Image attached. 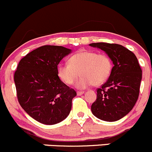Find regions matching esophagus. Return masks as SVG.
<instances>
[{
  "label": "esophagus",
  "instance_id": "obj_1",
  "mask_svg": "<svg viewBox=\"0 0 152 152\" xmlns=\"http://www.w3.org/2000/svg\"><path fill=\"white\" fill-rule=\"evenodd\" d=\"M83 94H84V91H77V94L78 96L83 95Z\"/></svg>",
  "mask_w": 152,
  "mask_h": 152
}]
</instances>
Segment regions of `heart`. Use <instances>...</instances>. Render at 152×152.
<instances>
[{"label": "heart", "instance_id": "obj_1", "mask_svg": "<svg viewBox=\"0 0 152 152\" xmlns=\"http://www.w3.org/2000/svg\"><path fill=\"white\" fill-rule=\"evenodd\" d=\"M112 61L108 55L99 54L92 50H80L69 58V63H61L57 66L60 79L67 85L75 83L76 88H86L94 84L99 86L107 80L112 71Z\"/></svg>", "mask_w": 152, "mask_h": 152}]
</instances>
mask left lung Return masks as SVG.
<instances>
[{
	"mask_svg": "<svg viewBox=\"0 0 152 152\" xmlns=\"http://www.w3.org/2000/svg\"><path fill=\"white\" fill-rule=\"evenodd\" d=\"M90 46L104 50L114 66L107 81L97 89L91 112L97 118L115 122L127 115L138 100L142 70L134 53L121 45L96 43Z\"/></svg>",
	"mask_w": 152,
	"mask_h": 152,
	"instance_id": "1",
	"label": "left lung"
}]
</instances>
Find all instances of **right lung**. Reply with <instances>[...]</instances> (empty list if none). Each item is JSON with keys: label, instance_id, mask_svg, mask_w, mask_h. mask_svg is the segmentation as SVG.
Returning a JSON list of instances; mask_svg holds the SVG:
<instances>
[{"label": "right lung", "instance_id": "1", "mask_svg": "<svg viewBox=\"0 0 152 152\" xmlns=\"http://www.w3.org/2000/svg\"><path fill=\"white\" fill-rule=\"evenodd\" d=\"M72 50L43 45L23 57L14 73L17 99L22 109L35 120L54 125L66 118L77 94L58 76L57 66Z\"/></svg>", "mask_w": 152, "mask_h": 152}]
</instances>
